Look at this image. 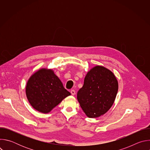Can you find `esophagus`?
<instances>
[{
	"label": "esophagus",
	"instance_id": "1",
	"mask_svg": "<svg viewBox=\"0 0 150 150\" xmlns=\"http://www.w3.org/2000/svg\"><path fill=\"white\" fill-rule=\"evenodd\" d=\"M71 93L72 96H74L75 94V91L74 90H71Z\"/></svg>",
	"mask_w": 150,
	"mask_h": 150
}]
</instances>
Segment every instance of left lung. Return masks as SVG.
Segmentation results:
<instances>
[{
  "label": "left lung",
  "instance_id": "1",
  "mask_svg": "<svg viewBox=\"0 0 150 150\" xmlns=\"http://www.w3.org/2000/svg\"><path fill=\"white\" fill-rule=\"evenodd\" d=\"M117 91L118 82L114 74L98 65L87 72L83 85L77 93V99L85 115L96 118L111 108Z\"/></svg>",
  "mask_w": 150,
  "mask_h": 150
}]
</instances>
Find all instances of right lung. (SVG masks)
I'll return each instance as SVG.
<instances>
[{
  "label": "right lung",
  "instance_id": "obj_1",
  "mask_svg": "<svg viewBox=\"0 0 150 150\" xmlns=\"http://www.w3.org/2000/svg\"><path fill=\"white\" fill-rule=\"evenodd\" d=\"M25 93L33 108L42 113H49L64 98L71 95L54 71L47 68L38 70L30 77Z\"/></svg>",
  "mask_w": 150,
  "mask_h": 150
}]
</instances>
